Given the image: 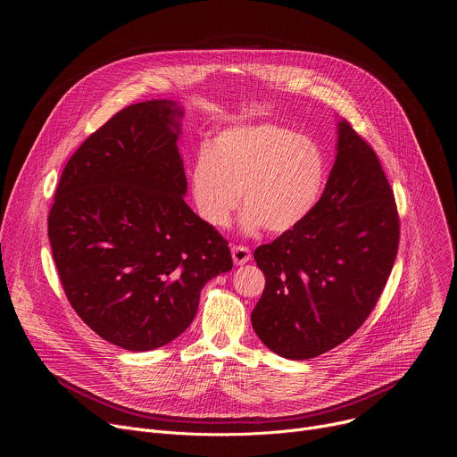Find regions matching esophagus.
<instances>
[{
	"instance_id": "esophagus-1",
	"label": "esophagus",
	"mask_w": 457,
	"mask_h": 457,
	"mask_svg": "<svg viewBox=\"0 0 457 457\" xmlns=\"http://www.w3.org/2000/svg\"><path fill=\"white\" fill-rule=\"evenodd\" d=\"M231 254H233V262L237 266H242V264H245V262H249V260H251V251L245 245H233L231 247Z\"/></svg>"
}]
</instances>
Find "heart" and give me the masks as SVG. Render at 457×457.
<instances>
[{
  "instance_id": "obj_1",
  "label": "heart",
  "mask_w": 457,
  "mask_h": 457,
  "mask_svg": "<svg viewBox=\"0 0 457 457\" xmlns=\"http://www.w3.org/2000/svg\"><path fill=\"white\" fill-rule=\"evenodd\" d=\"M328 175L321 148L307 136L280 124H245L220 132L191 166V195L199 217L226 228L245 206L247 231L264 226L286 233L318 204Z\"/></svg>"
}]
</instances>
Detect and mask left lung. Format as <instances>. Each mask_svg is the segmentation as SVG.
<instances>
[{
    "label": "left lung",
    "instance_id": "1",
    "mask_svg": "<svg viewBox=\"0 0 457 457\" xmlns=\"http://www.w3.org/2000/svg\"><path fill=\"white\" fill-rule=\"evenodd\" d=\"M400 217L376 152L347 122L314 210L296 228L254 249L266 287L253 329L273 353L309 360L353 337L393 271Z\"/></svg>",
    "mask_w": 457,
    "mask_h": 457
}]
</instances>
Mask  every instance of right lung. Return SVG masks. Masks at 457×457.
<instances>
[{
	"mask_svg": "<svg viewBox=\"0 0 457 457\" xmlns=\"http://www.w3.org/2000/svg\"><path fill=\"white\" fill-rule=\"evenodd\" d=\"M180 115L166 99L117 112L64 166L48 213L64 295L126 351L182 335L204 284L233 268L228 240L184 203Z\"/></svg>",
	"mask_w": 457,
	"mask_h": 457,
	"instance_id": "1",
	"label": "right lung"
}]
</instances>
